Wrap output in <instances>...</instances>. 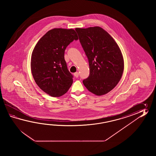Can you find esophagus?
<instances>
[{
	"mask_svg": "<svg viewBox=\"0 0 156 156\" xmlns=\"http://www.w3.org/2000/svg\"><path fill=\"white\" fill-rule=\"evenodd\" d=\"M74 76L76 77H78L79 76V73L78 72H76V73H74Z\"/></svg>",
	"mask_w": 156,
	"mask_h": 156,
	"instance_id": "1",
	"label": "esophagus"
}]
</instances>
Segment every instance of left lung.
<instances>
[{
    "label": "left lung",
    "instance_id": "left-lung-1",
    "mask_svg": "<svg viewBox=\"0 0 156 156\" xmlns=\"http://www.w3.org/2000/svg\"><path fill=\"white\" fill-rule=\"evenodd\" d=\"M75 30L89 63V76L83 83L96 95L106 94L116 86L123 74L124 60L119 47L100 27Z\"/></svg>",
    "mask_w": 156,
    "mask_h": 156
}]
</instances>
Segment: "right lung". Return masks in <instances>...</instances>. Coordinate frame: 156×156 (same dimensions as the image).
I'll return each instance as SVG.
<instances>
[{
  "label": "right lung",
  "mask_w": 156,
  "mask_h": 156,
  "mask_svg": "<svg viewBox=\"0 0 156 156\" xmlns=\"http://www.w3.org/2000/svg\"><path fill=\"white\" fill-rule=\"evenodd\" d=\"M78 36L73 29L50 30L37 42L31 57V71L37 85L52 97L63 95L73 83L64 54Z\"/></svg>",
  "instance_id": "1"
}]
</instances>
